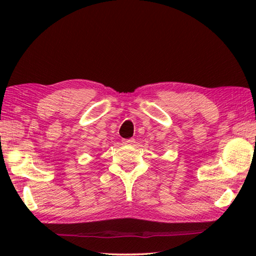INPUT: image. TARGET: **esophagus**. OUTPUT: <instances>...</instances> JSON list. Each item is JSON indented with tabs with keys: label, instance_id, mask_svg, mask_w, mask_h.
Instances as JSON below:
<instances>
[{
	"label": "esophagus",
	"instance_id": "obj_1",
	"mask_svg": "<svg viewBox=\"0 0 256 256\" xmlns=\"http://www.w3.org/2000/svg\"><path fill=\"white\" fill-rule=\"evenodd\" d=\"M123 143L124 144H128V145H131L134 143V138H128V140H123Z\"/></svg>",
	"mask_w": 256,
	"mask_h": 256
}]
</instances>
